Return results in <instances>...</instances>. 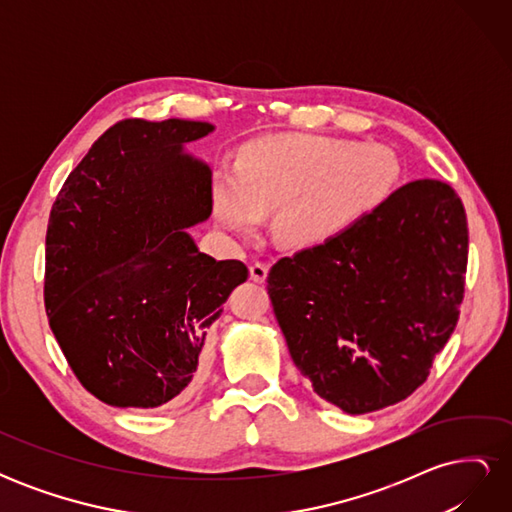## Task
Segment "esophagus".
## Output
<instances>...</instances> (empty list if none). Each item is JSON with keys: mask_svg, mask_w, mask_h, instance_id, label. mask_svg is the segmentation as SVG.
Masks as SVG:
<instances>
[{"mask_svg": "<svg viewBox=\"0 0 512 512\" xmlns=\"http://www.w3.org/2000/svg\"><path fill=\"white\" fill-rule=\"evenodd\" d=\"M267 275H269V265H267V262H254V265L250 267V277H252L254 282H258V284L265 282Z\"/></svg>", "mask_w": 512, "mask_h": 512, "instance_id": "esophagus-1", "label": "esophagus"}]
</instances>
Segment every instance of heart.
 <instances>
[{"mask_svg": "<svg viewBox=\"0 0 512 512\" xmlns=\"http://www.w3.org/2000/svg\"><path fill=\"white\" fill-rule=\"evenodd\" d=\"M399 164L380 145L288 134L247 143L235 168L213 179L218 220L252 235L277 209V228L294 245H329L363 222L395 190Z\"/></svg>", "mask_w": 512, "mask_h": 512, "instance_id": "heart-1", "label": "heart"}]
</instances>
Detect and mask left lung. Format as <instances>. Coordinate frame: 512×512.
<instances>
[{
    "instance_id": "1",
    "label": "left lung",
    "mask_w": 512,
    "mask_h": 512,
    "mask_svg": "<svg viewBox=\"0 0 512 512\" xmlns=\"http://www.w3.org/2000/svg\"><path fill=\"white\" fill-rule=\"evenodd\" d=\"M468 220L448 183L421 179L329 245L277 260L267 277L294 365L348 414L410 397L453 335Z\"/></svg>"
}]
</instances>
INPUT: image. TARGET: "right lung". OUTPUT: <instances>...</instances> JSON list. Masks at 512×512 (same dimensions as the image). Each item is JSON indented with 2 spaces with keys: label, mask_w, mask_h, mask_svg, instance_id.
<instances>
[{
  "label": "right lung",
  "mask_w": 512,
  "mask_h": 512,
  "mask_svg": "<svg viewBox=\"0 0 512 512\" xmlns=\"http://www.w3.org/2000/svg\"><path fill=\"white\" fill-rule=\"evenodd\" d=\"M211 130L117 121L53 203L46 316L74 376L108 406L153 410L188 397L211 324L250 275L241 260L198 252L185 232L211 215L213 181L183 145Z\"/></svg>",
  "instance_id": "1"
}]
</instances>
